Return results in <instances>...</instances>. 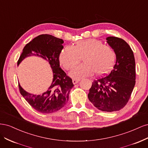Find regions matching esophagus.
<instances>
[{
  "label": "esophagus",
  "mask_w": 148,
  "mask_h": 148,
  "mask_svg": "<svg viewBox=\"0 0 148 148\" xmlns=\"http://www.w3.org/2000/svg\"><path fill=\"white\" fill-rule=\"evenodd\" d=\"M79 82V79H73L72 80V82H73V83L74 84H77Z\"/></svg>",
  "instance_id": "obj_1"
}]
</instances>
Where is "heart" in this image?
<instances>
[{"mask_svg":"<svg viewBox=\"0 0 148 148\" xmlns=\"http://www.w3.org/2000/svg\"><path fill=\"white\" fill-rule=\"evenodd\" d=\"M81 57L84 64L71 70L69 75L75 79L88 77L95 73L103 75L112 69L115 60V53L109 46L104 45L96 39L80 40L73 46L65 47L59 53V61L66 70L77 65Z\"/></svg>","mask_w":148,"mask_h":148,"instance_id":"1","label":"heart"}]
</instances>
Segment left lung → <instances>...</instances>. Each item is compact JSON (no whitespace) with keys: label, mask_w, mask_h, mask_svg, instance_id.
I'll list each match as a JSON object with an SVG mask.
<instances>
[{"label":"left lung","mask_w":148,"mask_h":148,"mask_svg":"<svg viewBox=\"0 0 148 148\" xmlns=\"http://www.w3.org/2000/svg\"><path fill=\"white\" fill-rule=\"evenodd\" d=\"M106 40L115 52V64L108 75L94 80L88 97L97 109L118 111L127 104L135 85V60L123 39L109 36Z\"/></svg>","instance_id":"8db88e82"}]
</instances>
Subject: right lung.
Wrapping results in <instances>:
<instances>
[{
    "mask_svg": "<svg viewBox=\"0 0 148 148\" xmlns=\"http://www.w3.org/2000/svg\"><path fill=\"white\" fill-rule=\"evenodd\" d=\"M64 42L62 39L50 34H42L26 44L17 62L19 65L25 58L35 56L42 58L50 64L53 73L52 82L47 90L41 95H34L26 91L19 83L21 95L31 107L39 112L50 114L59 110L69 101L71 79L60 67L59 53Z\"/></svg>",
    "mask_w": 148,
    "mask_h": 148,
    "instance_id": "1",
    "label": "right lung"
}]
</instances>
